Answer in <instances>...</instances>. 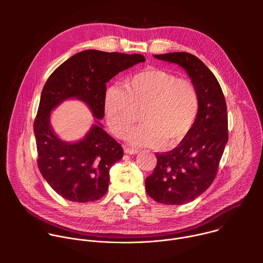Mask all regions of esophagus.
<instances>
[{"label": "esophagus", "instance_id": "obj_1", "mask_svg": "<svg viewBox=\"0 0 263 263\" xmlns=\"http://www.w3.org/2000/svg\"><path fill=\"white\" fill-rule=\"evenodd\" d=\"M124 151L126 154H130V155H134V154H137L138 151L137 149H134V148H130V147H125Z\"/></svg>", "mask_w": 263, "mask_h": 263}]
</instances>
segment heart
<instances>
[{
	"label": "heart",
	"instance_id": "b5f03b06",
	"mask_svg": "<svg viewBox=\"0 0 263 263\" xmlns=\"http://www.w3.org/2000/svg\"><path fill=\"white\" fill-rule=\"evenodd\" d=\"M199 111V95L189 79L158 68L139 71L124 88L111 86L104 98L107 124L115 135L123 137L141 112V124L127 136L135 146L172 147L192 130Z\"/></svg>",
	"mask_w": 263,
	"mask_h": 263
}]
</instances>
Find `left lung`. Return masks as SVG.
<instances>
[{
  "label": "left lung",
  "mask_w": 263,
  "mask_h": 263,
  "mask_svg": "<svg viewBox=\"0 0 263 263\" xmlns=\"http://www.w3.org/2000/svg\"><path fill=\"white\" fill-rule=\"evenodd\" d=\"M154 57L183 67L199 95L192 130L172 151L156 153V167L145 179L146 194L153 200L182 205L201 196L215 179L228 142L227 105L213 72L195 55L175 52Z\"/></svg>",
  "instance_id": "obj_1"
}]
</instances>
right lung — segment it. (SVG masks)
Wrapping results in <instances>:
<instances>
[{
	"label": "right lung",
	"mask_w": 263,
	"mask_h": 263,
	"mask_svg": "<svg viewBox=\"0 0 263 263\" xmlns=\"http://www.w3.org/2000/svg\"><path fill=\"white\" fill-rule=\"evenodd\" d=\"M144 61L140 54L86 50L64 61L47 80L34 121L37 164L45 180L63 199L77 203L101 199L108 191L109 171L123 158L124 151L98 120L82 140L61 141L50 127V111L65 99L78 98L102 120L106 83Z\"/></svg>",
	"instance_id": "obj_1"
}]
</instances>
